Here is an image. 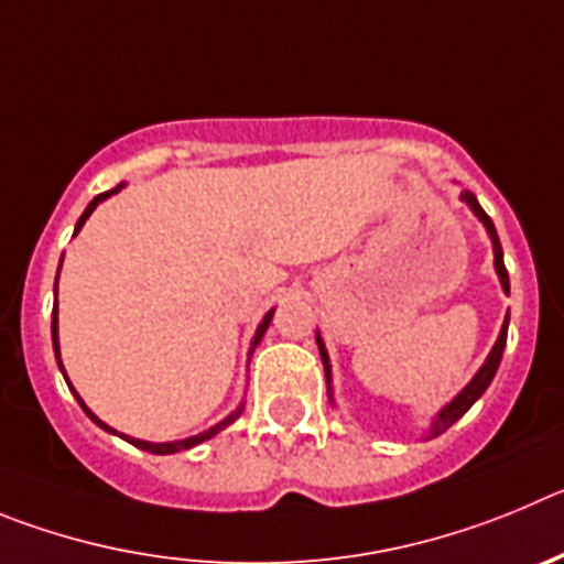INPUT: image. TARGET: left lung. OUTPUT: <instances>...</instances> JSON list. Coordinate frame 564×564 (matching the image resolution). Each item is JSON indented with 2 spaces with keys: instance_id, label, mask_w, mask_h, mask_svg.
<instances>
[{
  "instance_id": "1",
  "label": "left lung",
  "mask_w": 564,
  "mask_h": 564,
  "mask_svg": "<svg viewBox=\"0 0 564 564\" xmlns=\"http://www.w3.org/2000/svg\"><path fill=\"white\" fill-rule=\"evenodd\" d=\"M460 199H464L466 205H469L471 210H475V216H478V219L484 221L486 230H489L491 241H495V270H497V275H500V283H503V289H506V292H509V272H506L503 250H500V241H497L495 225H491V219H489V216H486V213H484V207L478 205V199H475V196H471L469 191H464V194H460ZM506 332H509V317H506L503 328H500V337H497L495 348H491V354H489V359H486V362H484V368H480L478 373H475V379H471V382L466 384V388L460 390L458 395H455L453 402H449V404H446L444 410H441L438 419H435V421H433V427H430V433H433V435H441V433H444V430L453 427L455 421H458L460 415H464L466 410H469L471 404L478 402L480 395H484V390L489 388L491 379H495L497 365H500V357H503V348H506ZM317 345H319V357H323V365H326V382H332V373H328V354H326V348H323V339H319V337H317Z\"/></svg>"
}]
</instances>
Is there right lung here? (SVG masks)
<instances>
[{
  "instance_id": "right-lung-1",
  "label": "right lung",
  "mask_w": 564,
  "mask_h": 564,
  "mask_svg": "<svg viewBox=\"0 0 564 564\" xmlns=\"http://www.w3.org/2000/svg\"><path fill=\"white\" fill-rule=\"evenodd\" d=\"M115 191H120V187H115ZM115 191H106V194H98V196H95L93 202H89V205H86L84 216H80V219H78V225H75V232H78L80 227H84V221L89 219V213H93L95 207H98V202H104L106 196H111V194H115ZM55 283H58V281H55ZM270 319H272V312L267 314V317H263V323H261V326H258V332H256V339H252V345H258V343H261L263 332H267V326H270ZM53 348H55V357H58V319H55V308H53ZM58 368L64 370V365H61V357H58ZM64 379H67V377H64ZM75 399H78V393H75ZM78 402H80V399H78ZM80 408H84V413L89 415V419H93L95 424H98V427H104V430H109V433H115V430H111L109 424H104V421H100L98 415L93 413V410L86 408L84 402H80ZM238 413H241V408H238L236 413H232V415H227L225 421H219V424H216V427H210V430H207V433H202V435H194V438H185V441H174V444H149V441H140V438H126V435H123V438L129 441V444L140 446V449H149V453H154V455H171V453H180V449H191V446H196V444H202V441L213 438V435L219 433V430H225L227 424H232V421L238 419Z\"/></svg>"
}]
</instances>
